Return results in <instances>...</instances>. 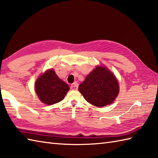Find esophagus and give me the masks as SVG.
Here are the masks:
<instances>
[{"instance_id":"34e87169","label":"esophagus","mask_w":158,"mask_h":158,"mask_svg":"<svg viewBox=\"0 0 158 158\" xmlns=\"http://www.w3.org/2000/svg\"><path fill=\"white\" fill-rule=\"evenodd\" d=\"M78 87V84L77 82H74L73 83L72 85H71V89L72 90H77Z\"/></svg>"}]
</instances>
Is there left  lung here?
<instances>
[{"label":"left lung","instance_id":"left-lung-1","mask_svg":"<svg viewBox=\"0 0 158 158\" xmlns=\"http://www.w3.org/2000/svg\"><path fill=\"white\" fill-rule=\"evenodd\" d=\"M78 90L89 104L101 108L114 101L119 86L113 73L106 67L99 65L86 76Z\"/></svg>","mask_w":158,"mask_h":158}]
</instances>
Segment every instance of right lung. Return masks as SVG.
Wrapping results in <instances>:
<instances>
[{
  "instance_id": "right-lung-1",
  "label": "right lung",
  "mask_w": 158,
  "mask_h": 158,
  "mask_svg": "<svg viewBox=\"0 0 158 158\" xmlns=\"http://www.w3.org/2000/svg\"><path fill=\"white\" fill-rule=\"evenodd\" d=\"M35 89L41 102L52 105L63 100L69 87L59 78L53 69H50L38 77Z\"/></svg>"
}]
</instances>
